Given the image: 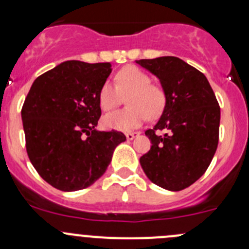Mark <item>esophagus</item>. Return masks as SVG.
<instances>
[{"instance_id":"34e87169","label":"esophagus","mask_w":249,"mask_h":249,"mask_svg":"<svg viewBox=\"0 0 249 249\" xmlns=\"http://www.w3.org/2000/svg\"><path fill=\"white\" fill-rule=\"evenodd\" d=\"M137 135H139V132H127V134H126V139L129 140V141H131V140H134L135 137L137 136Z\"/></svg>"}]
</instances>
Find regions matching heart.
<instances>
[{"mask_svg":"<svg viewBox=\"0 0 249 249\" xmlns=\"http://www.w3.org/2000/svg\"><path fill=\"white\" fill-rule=\"evenodd\" d=\"M126 97L125 109L105 115L104 125L108 129L129 131L136 129L145 118H157L166 105V92L160 85L153 84L147 72L136 66H125L115 74V84L105 82L99 90V104L108 112Z\"/></svg>","mask_w":249,"mask_h":249,"instance_id":"heart-1","label":"heart"}]
</instances>
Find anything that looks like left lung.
<instances>
[{
    "mask_svg": "<svg viewBox=\"0 0 249 249\" xmlns=\"http://www.w3.org/2000/svg\"><path fill=\"white\" fill-rule=\"evenodd\" d=\"M137 64L159 78L166 92L164 112L145 131L150 149L140 159L154 184L179 192L206 172L219 140L220 107L205 74L175 56L142 59ZM158 129H166L158 137Z\"/></svg>",
    "mask_w": 249,
    "mask_h": 249,
    "instance_id": "1",
    "label": "left lung"
}]
</instances>
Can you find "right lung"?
Returning a JSON list of instances; mask_svg holds the SVG:
<instances>
[{
  "label": "right lung",
  "instance_id": "add662e5",
  "mask_svg": "<svg viewBox=\"0 0 249 249\" xmlns=\"http://www.w3.org/2000/svg\"><path fill=\"white\" fill-rule=\"evenodd\" d=\"M109 62L70 60L35 79L21 108L26 152L38 175L62 192L99 179L123 132L97 131L99 90L112 72Z\"/></svg>",
  "mask_w": 249,
  "mask_h": 249
}]
</instances>
